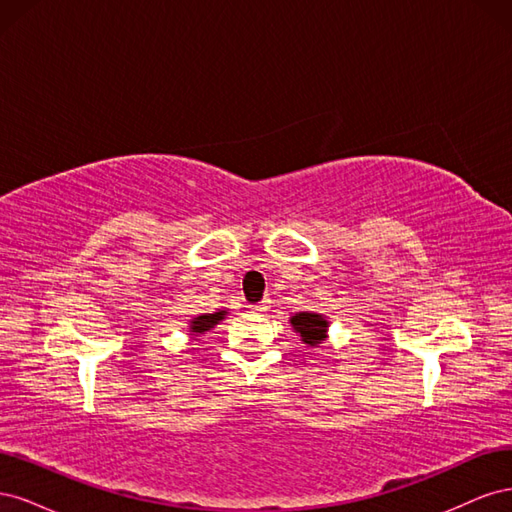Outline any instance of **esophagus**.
Here are the masks:
<instances>
[{
    "mask_svg": "<svg viewBox=\"0 0 512 512\" xmlns=\"http://www.w3.org/2000/svg\"><path fill=\"white\" fill-rule=\"evenodd\" d=\"M267 309H269V301H262V303L250 305V312H254V314H265Z\"/></svg>",
    "mask_w": 512,
    "mask_h": 512,
    "instance_id": "1",
    "label": "esophagus"
}]
</instances>
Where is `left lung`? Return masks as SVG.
Masks as SVG:
<instances>
[{
	"mask_svg": "<svg viewBox=\"0 0 512 512\" xmlns=\"http://www.w3.org/2000/svg\"><path fill=\"white\" fill-rule=\"evenodd\" d=\"M329 318L318 312H299L290 316V327L294 333L301 335V342L305 346H318L329 337Z\"/></svg>",
	"mask_w": 512,
	"mask_h": 512,
	"instance_id": "8db88e82",
	"label": "left lung"
}]
</instances>
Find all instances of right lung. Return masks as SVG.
<instances>
[{
	"instance_id": "right-lung-1",
	"label": "right lung",
	"mask_w": 512,
	"mask_h": 512,
	"mask_svg": "<svg viewBox=\"0 0 512 512\" xmlns=\"http://www.w3.org/2000/svg\"><path fill=\"white\" fill-rule=\"evenodd\" d=\"M226 316H228V309H218V312H213V314H200V316L192 318L190 320V335L198 337V335L211 331L215 324H220Z\"/></svg>"
}]
</instances>
